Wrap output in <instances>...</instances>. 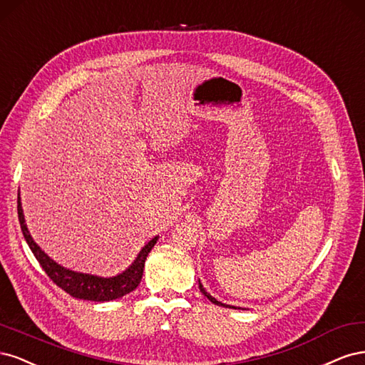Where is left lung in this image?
Masks as SVG:
<instances>
[{
	"instance_id": "left-lung-1",
	"label": "left lung",
	"mask_w": 365,
	"mask_h": 365,
	"mask_svg": "<svg viewBox=\"0 0 365 365\" xmlns=\"http://www.w3.org/2000/svg\"><path fill=\"white\" fill-rule=\"evenodd\" d=\"M198 287H200V291H202L203 294H205V296L210 300V302H212V303H215V304H218V307H226V308H233L235 309V307H230V304H225V303H221V302H218L217 299H214L212 296H210V294L203 288V285L202 284H200V280H198Z\"/></svg>"
}]
</instances>
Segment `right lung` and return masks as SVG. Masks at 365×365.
<instances>
[{"mask_svg": "<svg viewBox=\"0 0 365 365\" xmlns=\"http://www.w3.org/2000/svg\"><path fill=\"white\" fill-rule=\"evenodd\" d=\"M18 218H19L22 235H24L30 250L33 252L34 257H36L38 262L43 268V272L48 274V277L58 288L66 291L69 296L81 299V300L109 302V300L120 299L125 296V294L136 289V287L140 284V279H143L147 256L158 241V237L153 238L144 249L140 250L136 261L128 267L124 273L115 277H98V276L76 273V272H71V269H66L58 264H56L53 259H50V257L39 249V245L33 241L31 235L26 226V220H24V214H22L19 197H18Z\"/></svg>", "mask_w": 365, "mask_h": 365, "instance_id": "1", "label": "right lung"}]
</instances>
